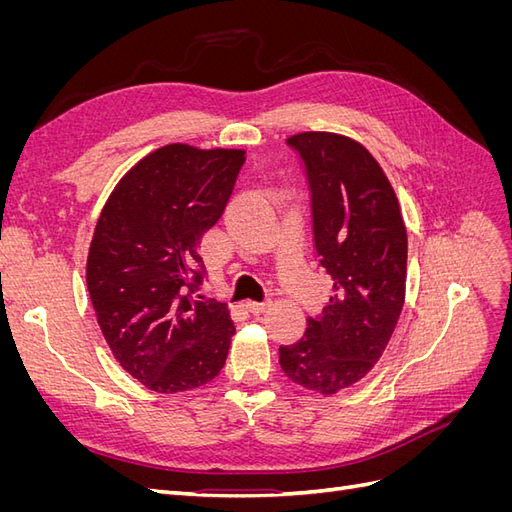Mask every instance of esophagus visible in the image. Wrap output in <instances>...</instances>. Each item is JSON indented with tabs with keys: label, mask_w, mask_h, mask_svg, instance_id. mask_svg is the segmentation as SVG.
Segmentation results:
<instances>
[{
	"label": "esophagus",
	"mask_w": 512,
	"mask_h": 512,
	"mask_svg": "<svg viewBox=\"0 0 512 512\" xmlns=\"http://www.w3.org/2000/svg\"><path fill=\"white\" fill-rule=\"evenodd\" d=\"M269 305H271L269 299H267V301H247V303H245V307L250 309L252 314H262Z\"/></svg>",
	"instance_id": "34e87169"
}]
</instances>
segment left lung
<instances>
[{"instance_id":"left-lung-1","label":"left lung","mask_w":512,"mask_h":512,"mask_svg":"<svg viewBox=\"0 0 512 512\" xmlns=\"http://www.w3.org/2000/svg\"><path fill=\"white\" fill-rule=\"evenodd\" d=\"M286 145L309 188L314 250L333 280L322 314L305 337L280 346L284 374L333 395L378 363L406 297L408 235L380 164L352 138L303 132Z\"/></svg>"}]
</instances>
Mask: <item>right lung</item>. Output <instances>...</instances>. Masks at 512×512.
Instances as JSON below:
<instances>
[{
	"mask_svg": "<svg viewBox=\"0 0 512 512\" xmlns=\"http://www.w3.org/2000/svg\"><path fill=\"white\" fill-rule=\"evenodd\" d=\"M245 151L166 145L119 181L91 239L87 288L121 367L147 389L181 393L226 363L235 324L203 299L198 243L222 218Z\"/></svg>",
	"mask_w": 512,
	"mask_h": 512,
	"instance_id": "obj_1",
	"label": "right lung"
}]
</instances>
